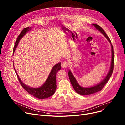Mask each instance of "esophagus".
Wrapping results in <instances>:
<instances>
[{
	"label": "esophagus",
	"mask_w": 125,
	"mask_h": 125,
	"mask_svg": "<svg viewBox=\"0 0 125 125\" xmlns=\"http://www.w3.org/2000/svg\"><path fill=\"white\" fill-rule=\"evenodd\" d=\"M61 67L63 68H66L68 67V65H69V63L67 61H63L61 63Z\"/></svg>",
	"instance_id": "obj_1"
}]
</instances>
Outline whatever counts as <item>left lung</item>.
<instances>
[{"label":"left lung","instance_id":"obj_1","mask_svg":"<svg viewBox=\"0 0 125 125\" xmlns=\"http://www.w3.org/2000/svg\"><path fill=\"white\" fill-rule=\"evenodd\" d=\"M93 25L98 30L104 35L108 40V41L110 42L111 48H112V60H111V67L110 69V71L107 75L106 77L99 84L97 85H96L94 86L91 87H88V88H84L81 86L77 82V81L75 77L73 76V75L71 73V71H69L68 72V76L70 79V81L71 82V84H72L74 89L75 91L79 94L82 95H90L93 94H94L95 93H97L100 91H101L102 89L103 88L104 85L106 84L108 81L109 79H110V77L111 76L113 69H114V50H113V47L112 44L111 43V41L109 39V38L108 37V35L106 34L103 29L100 27L99 26H98L97 24H93Z\"/></svg>","mask_w":125,"mask_h":125}]
</instances>
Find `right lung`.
<instances>
[{
    "label": "right lung",
    "instance_id": "add662e5",
    "mask_svg": "<svg viewBox=\"0 0 125 125\" xmlns=\"http://www.w3.org/2000/svg\"><path fill=\"white\" fill-rule=\"evenodd\" d=\"M31 29V28H30L29 27L25 28L21 32V33L18 35V37L16 40L15 46H14L13 53H14L15 50L17 47V45L18 44V42ZM60 64H61V63H59L56 64L54 67H53L44 84L40 87L35 88L30 87L25 85V84H24L21 81L18 75V74H17V72L15 70V71L16 74L17 75V78L18 79L19 82H20V84L28 93H29L30 94L35 97L36 98H38L39 99H44V98H48L51 96V95H52L54 94L56 91V87H57L56 75L58 70H60L61 69Z\"/></svg>",
    "mask_w": 125,
    "mask_h": 125
}]
</instances>
